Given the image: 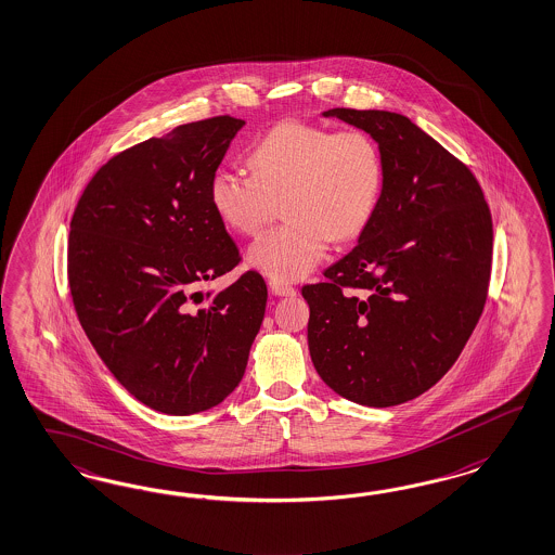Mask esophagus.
I'll return each mask as SVG.
<instances>
[{"label":"esophagus","mask_w":555,"mask_h":555,"mask_svg":"<svg viewBox=\"0 0 555 555\" xmlns=\"http://www.w3.org/2000/svg\"><path fill=\"white\" fill-rule=\"evenodd\" d=\"M270 285L278 296H296V287L294 285L278 282V280H271Z\"/></svg>","instance_id":"esophagus-1"}]
</instances>
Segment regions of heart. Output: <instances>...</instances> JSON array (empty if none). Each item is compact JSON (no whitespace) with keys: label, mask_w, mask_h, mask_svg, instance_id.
<instances>
[{"label":"heart","mask_w":555,"mask_h":555,"mask_svg":"<svg viewBox=\"0 0 555 555\" xmlns=\"http://www.w3.org/2000/svg\"><path fill=\"white\" fill-rule=\"evenodd\" d=\"M251 172L217 168L208 198L227 227L259 237L284 203L287 221L249 249V263L278 282L314 271L331 241L357 237L379 206L383 156L361 127L282 121L249 147Z\"/></svg>","instance_id":"heart-1"}]
</instances>
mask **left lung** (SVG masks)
Instances as JSON below:
<instances>
[{"instance_id":"left-lung-1","label":"left lung","mask_w":555,"mask_h":555,"mask_svg":"<svg viewBox=\"0 0 555 555\" xmlns=\"http://www.w3.org/2000/svg\"><path fill=\"white\" fill-rule=\"evenodd\" d=\"M379 143L383 192L349 255L301 287L308 347L338 396L391 408L456 363L489 294L491 208L470 168L408 117L324 112Z\"/></svg>"}]
</instances>
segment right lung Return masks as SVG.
<instances>
[{
	"label": "right lung",
	"instance_id": "add662e5",
	"mask_svg": "<svg viewBox=\"0 0 555 555\" xmlns=\"http://www.w3.org/2000/svg\"><path fill=\"white\" fill-rule=\"evenodd\" d=\"M243 126L219 115L127 147L96 170L70 219L66 271L80 326L113 377L156 412L219 405L263 322L257 271L215 296L198 289L241 261L208 182Z\"/></svg>",
	"mask_w": 555,
	"mask_h": 555
}]
</instances>
